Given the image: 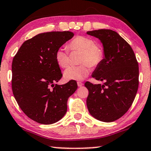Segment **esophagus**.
I'll list each match as a JSON object with an SVG mask.
<instances>
[{"instance_id": "obj_1", "label": "esophagus", "mask_w": 151, "mask_h": 151, "mask_svg": "<svg viewBox=\"0 0 151 151\" xmlns=\"http://www.w3.org/2000/svg\"><path fill=\"white\" fill-rule=\"evenodd\" d=\"M77 84H78V86H79V87H80V86H82L84 85V84L82 83V82H78Z\"/></svg>"}]
</instances>
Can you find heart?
I'll use <instances>...</instances> for the list:
<instances>
[{
  "label": "heart",
  "mask_w": 151,
  "mask_h": 151,
  "mask_svg": "<svg viewBox=\"0 0 151 151\" xmlns=\"http://www.w3.org/2000/svg\"><path fill=\"white\" fill-rule=\"evenodd\" d=\"M71 51H81L78 66H71L64 72V77L67 80H82L88 75L90 67H96L103 60V51L93 39L84 36L73 38L67 45ZM55 59L58 65L62 68L69 65L70 58L67 49L60 47L55 53Z\"/></svg>",
  "instance_id": "heart-1"
}]
</instances>
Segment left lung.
Segmentation results:
<instances>
[{"instance_id":"left-lung-1","label":"left lung","mask_w":151,"mask_h":151,"mask_svg":"<svg viewBox=\"0 0 151 151\" xmlns=\"http://www.w3.org/2000/svg\"><path fill=\"white\" fill-rule=\"evenodd\" d=\"M86 34L98 38L104 49V58L92 73L103 84L86 82L89 113L104 122L123 116L133 104L139 85V67L131 47L116 32L98 29Z\"/></svg>"}]
</instances>
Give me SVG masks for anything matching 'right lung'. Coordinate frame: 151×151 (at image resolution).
Returning <instances> with one entry per match:
<instances>
[{"mask_svg": "<svg viewBox=\"0 0 151 151\" xmlns=\"http://www.w3.org/2000/svg\"><path fill=\"white\" fill-rule=\"evenodd\" d=\"M74 36L71 32H51L26 40L12 61V91L27 116L42 124L61 119L67 111V100L78 88L71 80L55 84L63 74L55 59L58 49Z\"/></svg>", "mask_w": 151, "mask_h": 151, "instance_id": "add662e5", "label": "right lung"}]
</instances>
